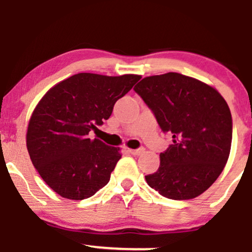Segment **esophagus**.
<instances>
[{"mask_svg":"<svg viewBox=\"0 0 252 252\" xmlns=\"http://www.w3.org/2000/svg\"><path fill=\"white\" fill-rule=\"evenodd\" d=\"M128 152H129L130 154H131V155L138 156V155L143 154V153H144V149H143V148H138V149H128Z\"/></svg>","mask_w":252,"mask_h":252,"instance_id":"34e87169","label":"esophagus"}]
</instances>
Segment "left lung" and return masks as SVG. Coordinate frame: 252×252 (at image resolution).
Masks as SVG:
<instances>
[{
  "label": "left lung",
  "mask_w": 252,
  "mask_h": 252,
  "mask_svg": "<svg viewBox=\"0 0 252 252\" xmlns=\"http://www.w3.org/2000/svg\"><path fill=\"white\" fill-rule=\"evenodd\" d=\"M135 92L152 110L173 144L147 184L164 198L189 200L204 193L224 169L232 141V117L216 89L169 72L143 78Z\"/></svg>",
  "instance_id": "left-lung-1"
}]
</instances>
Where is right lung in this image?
<instances>
[{
  "instance_id": "add662e5",
  "label": "right lung",
  "mask_w": 252,
  "mask_h": 252,
  "mask_svg": "<svg viewBox=\"0 0 252 252\" xmlns=\"http://www.w3.org/2000/svg\"><path fill=\"white\" fill-rule=\"evenodd\" d=\"M140 76L78 73L53 86L32 114L27 149L43 181L63 198L83 200L103 189L121 158L89 132L111 116Z\"/></svg>"
}]
</instances>
